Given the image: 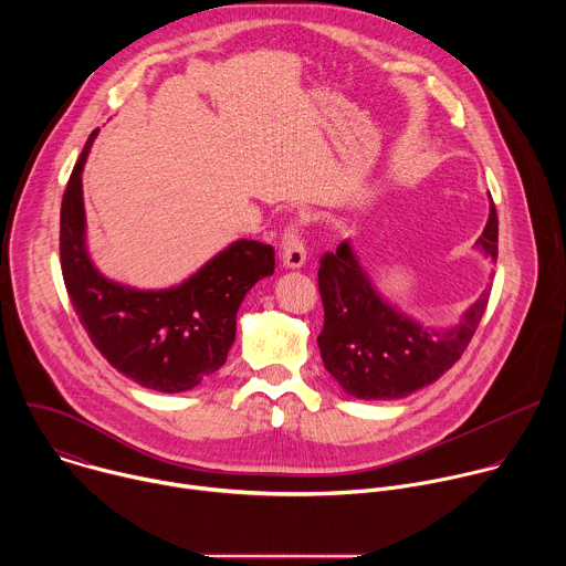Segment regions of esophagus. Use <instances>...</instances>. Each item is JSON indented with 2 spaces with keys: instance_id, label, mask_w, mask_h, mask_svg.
<instances>
[{
  "instance_id": "1",
  "label": "esophagus",
  "mask_w": 566,
  "mask_h": 566,
  "mask_svg": "<svg viewBox=\"0 0 566 566\" xmlns=\"http://www.w3.org/2000/svg\"><path fill=\"white\" fill-rule=\"evenodd\" d=\"M306 262L304 239L300 232V223H289L282 234V264L286 269H300Z\"/></svg>"
}]
</instances>
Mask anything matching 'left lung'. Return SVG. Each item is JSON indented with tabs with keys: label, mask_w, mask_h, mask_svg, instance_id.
Listing matches in <instances>:
<instances>
[{
	"label": "left lung",
	"mask_w": 566,
	"mask_h": 566,
	"mask_svg": "<svg viewBox=\"0 0 566 566\" xmlns=\"http://www.w3.org/2000/svg\"><path fill=\"white\" fill-rule=\"evenodd\" d=\"M476 247L497 262L495 206ZM317 289L325 306L322 363L347 394L365 400L402 398L441 378L465 352L489 304L483 291L457 327L428 329L380 300L349 241L319 258Z\"/></svg>",
	"instance_id": "1"
}]
</instances>
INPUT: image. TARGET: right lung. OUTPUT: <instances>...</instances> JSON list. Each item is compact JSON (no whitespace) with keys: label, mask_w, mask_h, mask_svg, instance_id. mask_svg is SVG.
I'll return each mask as SVG.
<instances>
[{"label":"right lung","mask_w":566,"mask_h":566,"mask_svg":"<svg viewBox=\"0 0 566 566\" xmlns=\"http://www.w3.org/2000/svg\"><path fill=\"white\" fill-rule=\"evenodd\" d=\"M92 132L69 177L60 208V266L80 325L107 363L156 391H186L228 358L237 308L253 284L275 271V251L239 239L192 277L164 291H138L98 273L85 247L83 168Z\"/></svg>","instance_id":"obj_1"}]
</instances>
